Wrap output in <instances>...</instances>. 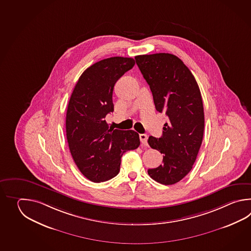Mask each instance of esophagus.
Here are the masks:
<instances>
[{
    "label": "esophagus",
    "mask_w": 251,
    "mask_h": 251,
    "mask_svg": "<svg viewBox=\"0 0 251 251\" xmlns=\"http://www.w3.org/2000/svg\"><path fill=\"white\" fill-rule=\"evenodd\" d=\"M147 140H148V135L147 134H145V133L140 134V141L144 145H148Z\"/></svg>",
    "instance_id": "obj_1"
}]
</instances>
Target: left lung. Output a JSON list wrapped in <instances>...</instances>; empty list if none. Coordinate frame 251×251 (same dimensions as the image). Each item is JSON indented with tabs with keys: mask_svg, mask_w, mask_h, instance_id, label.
<instances>
[{
	"mask_svg": "<svg viewBox=\"0 0 251 251\" xmlns=\"http://www.w3.org/2000/svg\"><path fill=\"white\" fill-rule=\"evenodd\" d=\"M149 84L157 111L169 118L160 138L148 144L163 154V163L149 169V176L163 185L180 181L192 170L204 128L203 100L190 70L176 55L168 53L134 57Z\"/></svg>",
	"mask_w": 251,
	"mask_h": 251,
	"instance_id": "1",
	"label": "left lung"
}]
</instances>
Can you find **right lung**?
<instances>
[{"instance_id": "add662e5", "label": "right lung", "mask_w": 251, "mask_h": 251, "mask_svg": "<svg viewBox=\"0 0 251 251\" xmlns=\"http://www.w3.org/2000/svg\"><path fill=\"white\" fill-rule=\"evenodd\" d=\"M134 64L133 58L121 56L97 62L80 75L70 98L65 121L70 151L91 181H107L117 176L122 155L140 145L135 131L109 128L105 120L114 111V86Z\"/></svg>"}]
</instances>
